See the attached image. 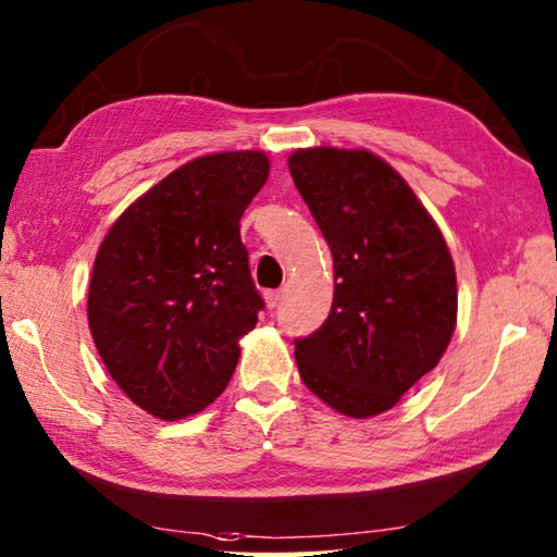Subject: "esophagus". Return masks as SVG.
Segmentation results:
<instances>
[{"label":"esophagus","instance_id":"34e87169","mask_svg":"<svg viewBox=\"0 0 557 557\" xmlns=\"http://www.w3.org/2000/svg\"><path fill=\"white\" fill-rule=\"evenodd\" d=\"M280 299H282V289H270V292H265V305H268V309H277V307H280Z\"/></svg>","mask_w":557,"mask_h":557}]
</instances>
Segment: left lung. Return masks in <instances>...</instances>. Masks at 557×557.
<instances>
[{
  "instance_id": "left-lung-1",
  "label": "left lung",
  "mask_w": 557,
  "mask_h": 557,
  "mask_svg": "<svg viewBox=\"0 0 557 557\" xmlns=\"http://www.w3.org/2000/svg\"><path fill=\"white\" fill-rule=\"evenodd\" d=\"M289 173L333 256V305L295 341L299 375L331 409L368 419L438 366L458 321L441 228L397 170L362 148H301Z\"/></svg>"
}]
</instances>
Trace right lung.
<instances>
[{
  "mask_svg": "<svg viewBox=\"0 0 557 557\" xmlns=\"http://www.w3.org/2000/svg\"><path fill=\"white\" fill-rule=\"evenodd\" d=\"M260 150L201 156L138 197L97 250L87 321L126 397L163 421L209 407L234 375L262 299L240 216L265 185Z\"/></svg>",
  "mask_w": 557,
  "mask_h": 557,
  "instance_id": "obj_1",
  "label": "right lung"
}]
</instances>
